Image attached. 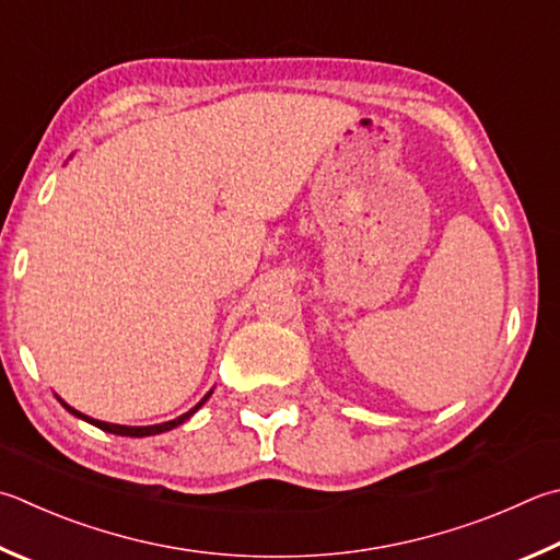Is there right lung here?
Returning <instances> with one entry per match:
<instances>
[{
	"instance_id": "obj_1",
	"label": "right lung",
	"mask_w": 560,
	"mask_h": 560,
	"mask_svg": "<svg viewBox=\"0 0 560 560\" xmlns=\"http://www.w3.org/2000/svg\"><path fill=\"white\" fill-rule=\"evenodd\" d=\"M210 394H212V389L202 396V399L192 406L190 411H186V413H180L178 419H174V421H166V423H154V425H119V423H107V421H97V419H93V416H85V413H80L78 409H73V406L70 404H66L63 399H60V396H56V399L63 404V409L66 411H70L75 416V419H83V421H88V423H93V425H97L100 431H107V433H115V435H129V439H147V435H159V433H166V431H171V429H176V425H180V423H186L192 413H196L202 404H206L208 399H210Z\"/></svg>"
}]
</instances>
